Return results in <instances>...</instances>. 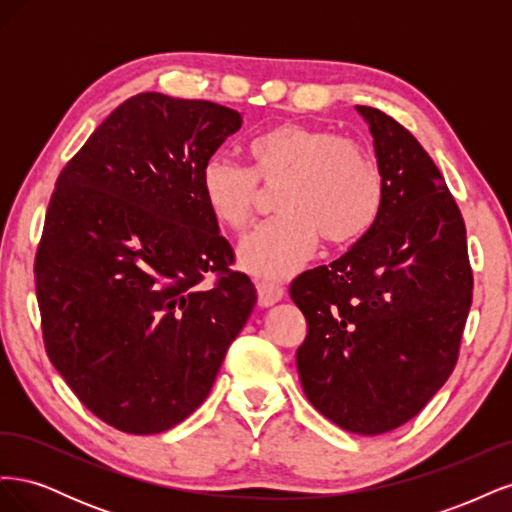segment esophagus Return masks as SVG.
<instances>
[{
	"label": "esophagus",
	"instance_id": "1",
	"mask_svg": "<svg viewBox=\"0 0 512 512\" xmlns=\"http://www.w3.org/2000/svg\"><path fill=\"white\" fill-rule=\"evenodd\" d=\"M258 305L260 307H271L284 299V288L273 282H258Z\"/></svg>",
	"mask_w": 512,
	"mask_h": 512
}]
</instances>
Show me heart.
I'll use <instances>...</instances> for the list:
<instances>
[{"mask_svg": "<svg viewBox=\"0 0 512 512\" xmlns=\"http://www.w3.org/2000/svg\"><path fill=\"white\" fill-rule=\"evenodd\" d=\"M252 168L211 156L200 168V190L213 220L245 232L256 218L260 185L273 190L282 215L239 245L241 267L265 280H286L318 252L320 237L350 243L376 222L382 175L374 156L352 138L280 123L247 145Z\"/></svg>", "mask_w": 512, "mask_h": 512, "instance_id": "b5f03b06", "label": "heart"}]
</instances>
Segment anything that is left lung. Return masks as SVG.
I'll return each mask as SVG.
<instances>
[{
  "label": "left lung",
  "mask_w": 512,
  "mask_h": 512,
  "mask_svg": "<svg viewBox=\"0 0 512 512\" xmlns=\"http://www.w3.org/2000/svg\"><path fill=\"white\" fill-rule=\"evenodd\" d=\"M382 175L376 222L350 250L290 284L307 320L301 386L331 423L378 436L408 423L451 376L472 305L466 224L421 143L356 106Z\"/></svg>",
  "instance_id": "obj_1"
}]
</instances>
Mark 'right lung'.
I'll return each mask as SVG.
<instances>
[{
  "mask_svg": "<svg viewBox=\"0 0 512 512\" xmlns=\"http://www.w3.org/2000/svg\"><path fill=\"white\" fill-rule=\"evenodd\" d=\"M243 123L232 108L147 91L117 106L61 170L36 254L49 359L85 408L149 436L207 399L256 288L200 168ZM226 272L211 291L205 272Z\"/></svg>",
  "mask_w": 512,
  "mask_h": 512,
  "instance_id": "right-lung-1",
  "label": "right lung"
}]
</instances>
